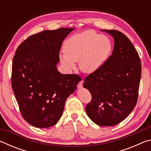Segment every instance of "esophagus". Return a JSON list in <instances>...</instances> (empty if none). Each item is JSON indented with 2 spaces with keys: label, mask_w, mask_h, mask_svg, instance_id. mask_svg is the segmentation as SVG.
Returning <instances> with one entry per match:
<instances>
[{
  "label": "esophagus",
  "mask_w": 151,
  "mask_h": 151,
  "mask_svg": "<svg viewBox=\"0 0 151 151\" xmlns=\"http://www.w3.org/2000/svg\"><path fill=\"white\" fill-rule=\"evenodd\" d=\"M83 81L82 80L81 81H80L79 82V83H78V88H83Z\"/></svg>",
  "instance_id": "1"
}]
</instances>
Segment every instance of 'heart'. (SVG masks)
Here are the masks:
<instances>
[{
  "mask_svg": "<svg viewBox=\"0 0 151 151\" xmlns=\"http://www.w3.org/2000/svg\"><path fill=\"white\" fill-rule=\"evenodd\" d=\"M65 55H60V61L68 70L79 68L85 74H93L103 67L112 52V42L108 37L92 30L73 35L63 47Z\"/></svg>",
  "mask_w": 151,
  "mask_h": 151,
  "instance_id": "heart-1",
  "label": "heart"
}]
</instances>
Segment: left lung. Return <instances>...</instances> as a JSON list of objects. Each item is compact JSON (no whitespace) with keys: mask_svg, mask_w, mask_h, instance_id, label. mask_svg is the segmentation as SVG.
I'll use <instances>...</instances> for the list:
<instances>
[{"mask_svg":"<svg viewBox=\"0 0 151 151\" xmlns=\"http://www.w3.org/2000/svg\"><path fill=\"white\" fill-rule=\"evenodd\" d=\"M101 30L113 38L114 48L103 67L84 79L83 87L92 95L86 112L99 126H114L126 119L136 105L141 64L137 50L123 33Z\"/></svg>","mask_w":151,"mask_h":151,"instance_id":"left-lung-1","label":"left lung"}]
</instances>
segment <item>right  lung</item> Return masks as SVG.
<instances>
[{"label": "right lung", "mask_w": 151, "mask_h": 151, "mask_svg": "<svg viewBox=\"0 0 151 151\" xmlns=\"http://www.w3.org/2000/svg\"><path fill=\"white\" fill-rule=\"evenodd\" d=\"M75 29L60 28L30 36L16 50L12 67V88L20 112L37 128L54 126L63 113L68 96L81 81L77 75L58 72L63 40Z\"/></svg>", "instance_id": "add662e5"}]
</instances>
